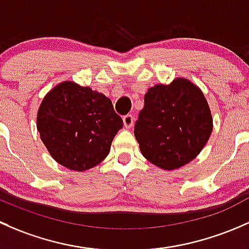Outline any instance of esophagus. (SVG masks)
I'll list each match as a JSON object with an SVG mask.
<instances>
[{
	"label": "esophagus",
	"instance_id": "obj_1",
	"mask_svg": "<svg viewBox=\"0 0 249 249\" xmlns=\"http://www.w3.org/2000/svg\"><path fill=\"white\" fill-rule=\"evenodd\" d=\"M124 124L125 128H132L133 124H134V117H133V115H125L124 116Z\"/></svg>",
	"mask_w": 249,
	"mask_h": 249
}]
</instances>
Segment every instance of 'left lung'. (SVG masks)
<instances>
[{
    "label": "left lung",
    "mask_w": 249,
    "mask_h": 249,
    "mask_svg": "<svg viewBox=\"0 0 249 249\" xmlns=\"http://www.w3.org/2000/svg\"><path fill=\"white\" fill-rule=\"evenodd\" d=\"M134 135L142 156L163 170H176L194 160L213 128L200 87L186 78L150 87Z\"/></svg>",
    "instance_id": "left-lung-1"
}]
</instances>
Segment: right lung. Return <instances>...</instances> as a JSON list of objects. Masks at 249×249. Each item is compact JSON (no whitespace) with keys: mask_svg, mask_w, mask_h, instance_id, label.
Segmentation results:
<instances>
[{"mask_svg":"<svg viewBox=\"0 0 249 249\" xmlns=\"http://www.w3.org/2000/svg\"><path fill=\"white\" fill-rule=\"evenodd\" d=\"M122 125L107 96L69 80L53 87L37 112V130L50 156L74 171L103 162Z\"/></svg>","mask_w":249,"mask_h":249,"instance_id":"1","label":"right lung"}]
</instances>
